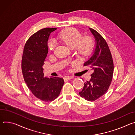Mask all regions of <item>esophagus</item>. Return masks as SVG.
Instances as JSON below:
<instances>
[{
  "instance_id": "esophagus-1",
  "label": "esophagus",
  "mask_w": 135,
  "mask_h": 135,
  "mask_svg": "<svg viewBox=\"0 0 135 135\" xmlns=\"http://www.w3.org/2000/svg\"><path fill=\"white\" fill-rule=\"evenodd\" d=\"M73 78V77L72 76H66L64 77V80H67V79H71Z\"/></svg>"
}]
</instances>
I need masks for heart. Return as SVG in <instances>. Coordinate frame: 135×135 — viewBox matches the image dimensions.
Instances as JSON below:
<instances>
[{
	"label": "heart",
	"instance_id": "heart-1",
	"mask_svg": "<svg viewBox=\"0 0 135 135\" xmlns=\"http://www.w3.org/2000/svg\"><path fill=\"white\" fill-rule=\"evenodd\" d=\"M58 36L70 48H75L77 52L80 55L87 56L93 50L94 44L93 38L91 36L82 37L81 33L75 28L65 29L59 33ZM55 48V42L50 41L48 42L49 49L52 51Z\"/></svg>",
	"mask_w": 135,
	"mask_h": 135
}]
</instances>
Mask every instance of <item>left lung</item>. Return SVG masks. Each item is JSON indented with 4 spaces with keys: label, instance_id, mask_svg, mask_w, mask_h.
I'll use <instances>...</instances> for the list:
<instances>
[{
    "label": "left lung",
    "instance_id": "1",
    "mask_svg": "<svg viewBox=\"0 0 135 135\" xmlns=\"http://www.w3.org/2000/svg\"><path fill=\"white\" fill-rule=\"evenodd\" d=\"M95 40L96 47L92 56L84 64L93 71L91 78L84 83L79 95L85 100L94 101L106 93L113 79L114 64L112 54L104 38L95 30L89 28Z\"/></svg>",
    "mask_w": 135,
    "mask_h": 135
}]
</instances>
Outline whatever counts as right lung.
<instances>
[{
	"label": "right lung",
	"instance_id": "obj_1",
	"mask_svg": "<svg viewBox=\"0 0 135 135\" xmlns=\"http://www.w3.org/2000/svg\"><path fill=\"white\" fill-rule=\"evenodd\" d=\"M56 29L45 28L34 33L27 41L22 54L21 69L24 80L32 93L45 102L56 99L64 83L62 78L44 77L42 68L48 52L49 35Z\"/></svg>",
	"mask_w": 135,
	"mask_h": 135
}]
</instances>
